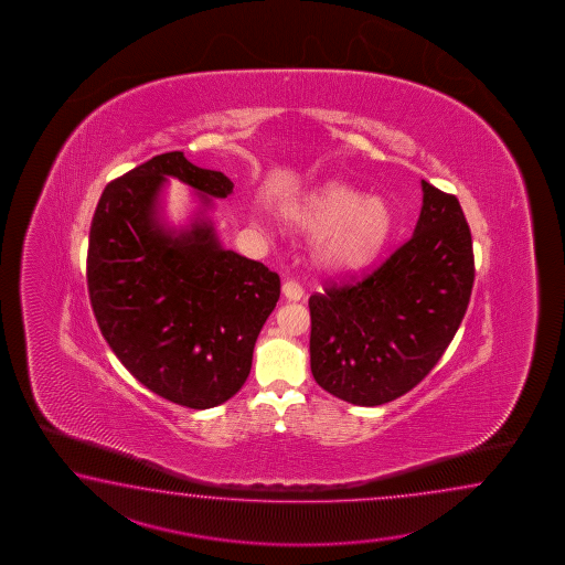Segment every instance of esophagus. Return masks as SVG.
<instances>
[{
    "label": "esophagus",
    "instance_id": "esophagus-1",
    "mask_svg": "<svg viewBox=\"0 0 565 565\" xmlns=\"http://www.w3.org/2000/svg\"><path fill=\"white\" fill-rule=\"evenodd\" d=\"M302 287H300L297 280H287L285 285H282V297L287 300H300L302 299Z\"/></svg>",
    "mask_w": 565,
    "mask_h": 565
}]
</instances>
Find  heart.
Listing matches in <instances>:
<instances>
[{"mask_svg": "<svg viewBox=\"0 0 565 565\" xmlns=\"http://www.w3.org/2000/svg\"><path fill=\"white\" fill-rule=\"evenodd\" d=\"M312 234H321L315 258L331 275H353L373 263L392 232V210L380 198H363L341 183L309 193L288 210Z\"/></svg>", "mask_w": 565, "mask_h": 565, "instance_id": "obj_1", "label": "heart"}]
</instances>
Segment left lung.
<instances>
[{
    "label": "left lung",
    "mask_w": 565,
    "mask_h": 565,
    "mask_svg": "<svg viewBox=\"0 0 565 565\" xmlns=\"http://www.w3.org/2000/svg\"><path fill=\"white\" fill-rule=\"evenodd\" d=\"M414 234L363 278L309 299L311 372L358 406L404 396L433 372L462 323L475 282L467 217L457 195L422 181Z\"/></svg>",
    "instance_id": "8db88e82"
}]
</instances>
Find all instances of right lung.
Masks as SVG:
<instances>
[{
  "label": "right lung",
  "instance_id": "add662e5",
  "mask_svg": "<svg viewBox=\"0 0 565 565\" xmlns=\"http://www.w3.org/2000/svg\"><path fill=\"white\" fill-rule=\"evenodd\" d=\"M166 178L211 198L234 183L190 163L181 151L156 156L110 181L96 205L86 282L96 323L120 363L157 396L185 408L224 404L253 367L254 343L277 307L280 278L263 263L222 248L212 222L173 234L159 224Z\"/></svg>",
  "mask_w": 565,
  "mask_h": 565
}]
</instances>
